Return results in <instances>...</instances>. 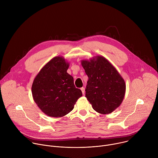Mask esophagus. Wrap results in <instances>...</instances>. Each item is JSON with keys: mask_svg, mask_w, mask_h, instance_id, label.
I'll list each match as a JSON object with an SVG mask.
<instances>
[{"mask_svg": "<svg viewBox=\"0 0 158 158\" xmlns=\"http://www.w3.org/2000/svg\"><path fill=\"white\" fill-rule=\"evenodd\" d=\"M81 90L82 94H84V93H85V88H84V87H82V88L81 89Z\"/></svg>", "mask_w": 158, "mask_h": 158, "instance_id": "esophagus-1", "label": "esophagus"}]
</instances>
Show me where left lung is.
<instances>
[{
	"instance_id": "8db88e82",
	"label": "left lung",
	"mask_w": 158,
	"mask_h": 158,
	"mask_svg": "<svg viewBox=\"0 0 158 158\" xmlns=\"http://www.w3.org/2000/svg\"><path fill=\"white\" fill-rule=\"evenodd\" d=\"M81 65L88 76L85 97L93 108L100 114H110L122 103L126 83L118 71L102 56L82 60Z\"/></svg>"
}]
</instances>
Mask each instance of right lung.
<instances>
[{"instance_id": "obj_1", "label": "right lung", "mask_w": 158, "mask_h": 158, "mask_svg": "<svg viewBox=\"0 0 158 158\" xmlns=\"http://www.w3.org/2000/svg\"><path fill=\"white\" fill-rule=\"evenodd\" d=\"M69 63L61 56L49 60L35 76L32 85L33 99L45 114L53 118L65 116L82 96L74 79L67 73Z\"/></svg>"}]
</instances>
